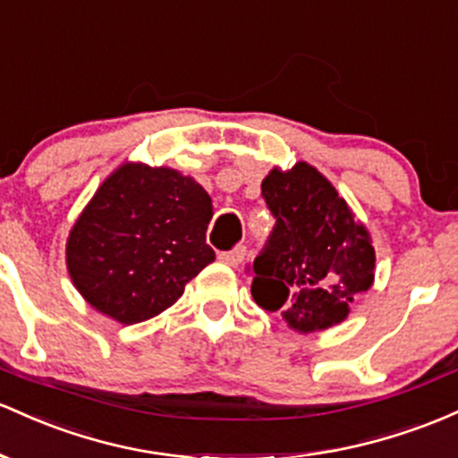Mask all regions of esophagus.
<instances>
[{
    "label": "esophagus",
    "mask_w": 458,
    "mask_h": 458,
    "mask_svg": "<svg viewBox=\"0 0 458 458\" xmlns=\"http://www.w3.org/2000/svg\"><path fill=\"white\" fill-rule=\"evenodd\" d=\"M244 255H246V246L240 244V246H235V249L220 253L218 259L223 261V264H227V266H240V264H242Z\"/></svg>",
    "instance_id": "esophagus-1"
}]
</instances>
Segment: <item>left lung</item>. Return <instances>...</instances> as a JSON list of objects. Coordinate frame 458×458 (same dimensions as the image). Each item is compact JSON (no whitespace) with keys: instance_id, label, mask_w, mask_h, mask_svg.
I'll return each instance as SVG.
<instances>
[{"instance_id":"obj_1","label":"left lung","mask_w":458,"mask_h":458,"mask_svg":"<svg viewBox=\"0 0 458 458\" xmlns=\"http://www.w3.org/2000/svg\"><path fill=\"white\" fill-rule=\"evenodd\" d=\"M261 197L275 227L250 266L255 302L281 311L302 333L342 322L374 281L377 257L368 229L307 162L290 171L272 168L261 182Z\"/></svg>"}]
</instances>
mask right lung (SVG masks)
Listing matches in <instances>:
<instances>
[{
	"instance_id": "add662e5",
	"label": "right lung",
	"mask_w": 458,
	"mask_h": 458,
	"mask_svg": "<svg viewBox=\"0 0 458 458\" xmlns=\"http://www.w3.org/2000/svg\"><path fill=\"white\" fill-rule=\"evenodd\" d=\"M212 199L173 168L123 164L101 183L66 240L80 294L121 325L148 320L216 259L205 242Z\"/></svg>"
}]
</instances>
